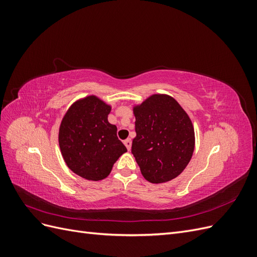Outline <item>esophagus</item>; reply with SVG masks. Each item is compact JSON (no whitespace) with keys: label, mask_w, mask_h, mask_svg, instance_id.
<instances>
[{"label":"esophagus","mask_w":257,"mask_h":257,"mask_svg":"<svg viewBox=\"0 0 257 257\" xmlns=\"http://www.w3.org/2000/svg\"><path fill=\"white\" fill-rule=\"evenodd\" d=\"M123 144L125 145L126 149L130 151V150H131V147H132V141H131V139H125V141L123 142Z\"/></svg>","instance_id":"obj_1"}]
</instances>
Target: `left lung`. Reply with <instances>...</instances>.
Segmentation results:
<instances>
[{
	"label": "left lung",
	"instance_id": "left-lung-1",
	"mask_svg": "<svg viewBox=\"0 0 257 257\" xmlns=\"http://www.w3.org/2000/svg\"><path fill=\"white\" fill-rule=\"evenodd\" d=\"M136 137L132 153L146 180L170 181L180 175L194 151L193 124L168 95L154 94L134 108Z\"/></svg>",
	"mask_w": 257,
	"mask_h": 257
}]
</instances>
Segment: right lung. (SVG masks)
<instances>
[{
  "label": "right lung",
  "instance_id": "add662e5",
  "mask_svg": "<svg viewBox=\"0 0 257 257\" xmlns=\"http://www.w3.org/2000/svg\"><path fill=\"white\" fill-rule=\"evenodd\" d=\"M110 106L88 96L71 106L61 122L59 145L68 168L87 180L98 181L127 150L108 122Z\"/></svg>",
  "mask_w": 257,
  "mask_h": 257
}]
</instances>
